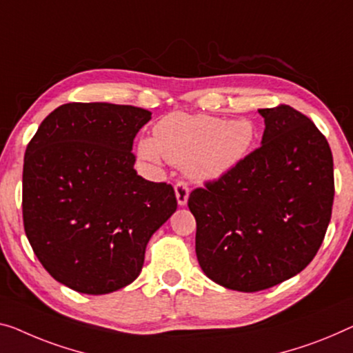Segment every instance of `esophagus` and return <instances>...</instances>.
I'll return each instance as SVG.
<instances>
[{"mask_svg":"<svg viewBox=\"0 0 353 353\" xmlns=\"http://www.w3.org/2000/svg\"><path fill=\"white\" fill-rule=\"evenodd\" d=\"M174 192H176V198H177L179 206H185L187 199H188V193H190V190H188L187 182L177 181L176 185H174Z\"/></svg>","mask_w":353,"mask_h":353,"instance_id":"1","label":"esophagus"}]
</instances>
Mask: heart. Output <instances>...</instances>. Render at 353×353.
Listing matches in <instances>:
<instances>
[{
  "instance_id": "1",
  "label": "heart",
  "mask_w": 353,
  "mask_h": 353,
  "mask_svg": "<svg viewBox=\"0 0 353 353\" xmlns=\"http://www.w3.org/2000/svg\"><path fill=\"white\" fill-rule=\"evenodd\" d=\"M155 139L143 138L138 152L144 160L187 168L193 177L219 179L244 160L255 141L250 120H223L209 114L174 112L154 126Z\"/></svg>"
}]
</instances>
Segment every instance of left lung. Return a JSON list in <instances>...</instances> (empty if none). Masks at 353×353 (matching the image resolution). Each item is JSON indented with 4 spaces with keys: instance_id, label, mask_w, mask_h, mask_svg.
<instances>
[{
    "instance_id": "8db88e82",
    "label": "left lung",
    "mask_w": 353,
    "mask_h": 353,
    "mask_svg": "<svg viewBox=\"0 0 353 353\" xmlns=\"http://www.w3.org/2000/svg\"><path fill=\"white\" fill-rule=\"evenodd\" d=\"M259 112V149L188 196L199 266L238 292L301 272L323 243L334 199L333 155L312 120L287 104Z\"/></svg>"
}]
</instances>
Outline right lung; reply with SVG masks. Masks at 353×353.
Returning a JSON list of instances; mask_svg holds the SVG:
<instances>
[{
	"label": "right lung",
	"mask_w": 353,
	"mask_h": 353,
	"mask_svg": "<svg viewBox=\"0 0 353 353\" xmlns=\"http://www.w3.org/2000/svg\"><path fill=\"white\" fill-rule=\"evenodd\" d=\"M152 112L68 103L42 120L23 160V227L46 271L104 294L139 276L152 234L177 209L174 188L134 170V136Z\"/></svg>",
	"instance_id": "right-lung-1"
}]
</instances>
